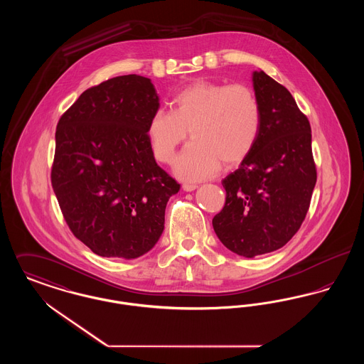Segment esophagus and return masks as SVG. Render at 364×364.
<instances>
[{"mask_svg":"<svg viewBox=\"0 0 364 364\" xmlns=\"http://www.w3.org/2000/svg\"><path fill=\"white\" fill-rule=\"evenodd\" d=\"M196 188H198L196 184H190V183H184V184H183V190L187 191V192L196 190Z\"/></svg>","mask_w":364,"mask_h":364,"instance_id":"obj_1","label":"esophagus"}]
</instances>
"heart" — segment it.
<instances>
[{"mask_svg": "<svg viewBox=\"0 0 364 364\" xmlns=\"http://www.w3.org/2000/svg\"><path fill=\"white\" fill-rule=\"evenodd\" d=\"M260 125L259 101L250 87L199 80L174 95L171 112L156 109L146 132L156 161L171 164L190 131L192 140L177 156L174 173L198 181L215 173L221 162H242L254 149Z\"/></svg>", "mask_w": 364, "mask_h": 364, "instance_id": "b5f03b06", "label": "heart"}]
</instances>
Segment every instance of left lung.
Segmentation results:
<instances>
[{
    "instance_id": "1",
    "label": "left lung",
    "mask_w": 364,
    "mask_h": 364,
    "mask_svg": "<svg viewBox=\"0 0 364 364\" xmlns=\"http://www.w3.org/2000/svg\"><path fill=\"white\" fill-rule=\"evenodd\" d=\"M262 110L259 136L242 165L223 180L225 205L213 228L245 258L284 247L300 229L316 183L311 127L292 94L263 70L252 75Z\"/></svg>"
}]
</instances>
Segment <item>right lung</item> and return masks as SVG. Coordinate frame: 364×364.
Masks as SVG:
<instances>
[{
  "instance_id": "add662e5",
  "label": "right lung",
  "mask_w": 364,
  "mask_h": 364,
  "mask_svg": "<svg viewBox=\"0 0 364 364\" xmlns=\"http://www.w3.org/2000/svg\"><path fill=\"white\" fill-rule=\"evenodd\" d=\"M158 107L150 79L124 75L86 90L57 124L53 191L73 236L100 257L149 252L180 190L147 138Z\"/></svg>"
}]
</instances>
